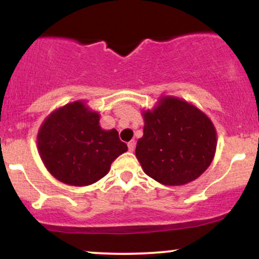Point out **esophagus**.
<instances>
[{
    "mask_svg": "<svg viewBox=\"0 0 259 259\" xmlns=\"http://www.w3.org/2000/svg\"><path fill=\"white\" fill-rule=\"evenodd\" d=\"M127 147H129L130 152H133V151L135 150V141H134V140H132V141H130L129 144H127Z\"/></svg>",
    "mask_w": 259,
    "mask_h": 259,
    "instance_id": "34e87169",
    "label": "esophagus"
}]
</instances>
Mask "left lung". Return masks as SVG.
Segmentation results:
<instances>
[{"label":"left lung","mask_w":259,"mask_h":259,"mask_svg":"<svg viewBox=\"0 0 259 259\" xmlns=\"http://www.w3.org/2000/svg\"><path fill=\"white\" fill-rule=\"evenodd\" d=\"M144 135L135 154L142 170L165 186H181L201 177L214 158L217 130L204 112L175 96H160L142 109Z\"/></svg>","instance_id":"1"}]
</instances>
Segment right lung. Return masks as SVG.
<instances>
[{
  "label": "right lung",
  "instance_id": "add662e5",
  "mask_svg": "<svg viewBox=\"0 0 259 259\" xmlns=\"http://www.w3.org/2000/svg\"><path fill=\"white\" fill-rule=\"evenodd\" d=\"M100 118L86 100L58 107L45 118L37 132V151L53 178L70 186L91 185L126 152L117 130L102 129Z\"/></svg>",
  "mask_w": 259,
  "mask_h": 259
}]
</instances>
